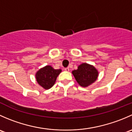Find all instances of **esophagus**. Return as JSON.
Instances as JSON below:
<instances>
[{"mask_svg":"<svg viewBox=\"0 0 132 132\" xmlns=\"http://www.w3.org/2000/svg\"><path fill=\"white\" fill-rule=\"evenodd\" d=\"M64 70L66 71H70V68H64Z\"/></svg>","mask_w":132,"mask_h":132,"instance_id":"obj_1","label":"esophagus"}]
</instances>
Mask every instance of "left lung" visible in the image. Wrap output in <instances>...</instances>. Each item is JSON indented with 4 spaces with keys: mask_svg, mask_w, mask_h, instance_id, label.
<instances>
[{
    "mask_svg": "<svg viewBox=\"0 0 132 132\" xmlns=\"http://www.w3.org/2000/svg\"><path fill=\"white\" fill-rule=\"evenodd\" d=\"M77 83L83 87H87L94 83L98 78L99 73L93 65L82 63L78 66L77 70L72 71Z\"/></svg>",
    "mask_w": 132,
    "mask_h": 132,
    "instance_id": "8db88e82",
    "label": "left lung"
}]
</instances>
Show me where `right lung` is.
I'll return each instance as SVG.
<instances>
[{
  "label": "right lung",
  "instance_id": "1",
  "mask_svg": "<svg viewBox=\"0 0 132 132\" xmlns=\"http://www.w3.org/2000/svg\"><path fill=\"white\" fill-rule=\"evenodd\" d=\"M61 71V69L55 70L50 65H47L41 68L36 73V79L43 88L49 89L55 84L57 78Z\"/></svg>",
  "mask_w": 132,
  "mask_h": 132
}]
</instances>
